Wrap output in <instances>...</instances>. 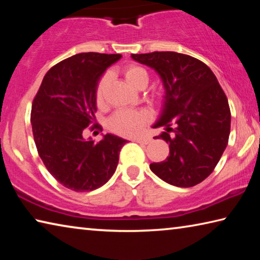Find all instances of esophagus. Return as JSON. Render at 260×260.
I'll use <instances>...</instances> for the list:
<instances>
[{"instance_id":"esophagus-1","label":"esophagus","mask_w":260,"mask_h":260,"mask_svg":"<svg viewBox=\"0 0 260 260\" xmlns=\"http://www.w3.org/2000/svg\"><path fill=\"white\" fill-rule=\"evenodd\" d=\"M135 142L141 143V144H149L152 142V139L149 138V136H143V138H136L134 139Z\"/></svg>"}]
</instances>
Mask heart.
Returning a JSON list of instances; mask_svg holds the SVG:
<instances>
[{
	"mask_svg": "<svg viewBox=\"0 0 260 260\" xmlns=\"http://www.w3.org/2000/svg\"><path fill=\"white\" fill-rule=\"evenodd\" d=\"M124 77L132 87H146L149 82V74L147 70L140 65L132 64L124 69ZM110 82L109 74L100 79L96 87V102L102 104ZM151 120V113L148 110H120L117 111L108 121L109 128L117 134L124 136H135L140 134L149 121Z\"/></svg>",
	"mask_w": 260,
	"mask_h": 260,
	"instance_id": "1",
	"label": "heart"
}]
</instances>
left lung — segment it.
<instances>
[{
  "mask_svg": "<svg viewBox=\"0 0 260 260\" xmlns=\"http://www.w3.org/2000/svg\"><path fill=\"white\" fill-rule=\"evenodd\" d=\"M131 56L155 70L165 88L162 111L152 127H165L156 139L170 143V155L150 170L173 186H196L213 172L230 138L231 110L222 88L208 65L191 56L174 51Z\"/></svg>",
  "mask_w": 260,
  "mask_h": 260,
  "instance_id": "8db88e82",
  "label": "left lung"
}]
</instances>
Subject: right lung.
<instances>
[{
  "instance_id": "add662e5",
  "label": "right lung",
  "mask_w": 260,
  "mask_h": 260,
  "mask_svg": "<svg viewBox=\"0 0 260 260\" xmlns=\"http://www.w3.org/2000/svg\"><path fill=\"white\" fill-rule=\"evenodd\" d=\"M119 54L81 52L46 73L30 111L39 156L57 181L74 191H91L109 181L127 140L105 134L94 143L83 138L95 121L96 87ZM93 128V127H91Z\"/></svg>"
}]
</instances>
